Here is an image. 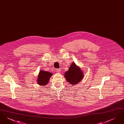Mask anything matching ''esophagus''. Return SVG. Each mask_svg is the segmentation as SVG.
<instances>
[{
  "label": "esophagus",
  "mask_w": 124,
  "mask_h": 124,
  "mask_svg": "<svg viewBox=\"0 0 124 124\" xmlns=\"http://www.w3.org/2000/svg\"><path fill=\"white\" fill-rule=\"evenodd\" d=\"M57 72H58V73H59L60 72V71H61V70L60 69H57Z\"/></svg>",
  "instance_id": "34e87169"
}]
</instances>
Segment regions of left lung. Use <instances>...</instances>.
<instances>
[{
  "label": "left lung",
  "mask_w": 124,
  "mask_h": 124,
  "mask_svg": "<svg viewBox=\"0 0 124 124\" xmlns=\"http://www.w3.org/2000/svg\"><path fill=\"white\" fill-rule=\"evenodd\" d=\"M65 78L72 85H77L84 78V73L80 68L72 62L69 70L65 72Z\"/></svg>",
  "instance_id": "1"
}]
</instances>
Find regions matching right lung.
<instances>
[{"label":"right lung","mask_w":124,"mask_h":124,"mask_svg":"<svg viewBox=\"0 0 124 124\" xmlns=\"http://www.w3.org/2000/svg\"><path fill=\"white\" fill-rule=\"evenodd\" d=\"M52 75L53 74L52 72L40 70L38 76L37 83L41 86L46 85Z\"/></svg>","instance_id":"add662e5"}]
</instances>
